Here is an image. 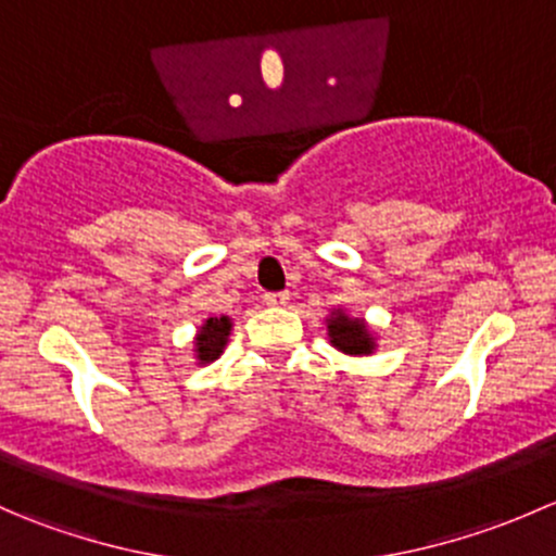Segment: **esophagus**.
I'll list each match as a JSON object with an SVG mask.
<instances>
[{"label":"esophagus","mask_w":556,"mask_h":556,"mask_svg":"<svg viewBox=\"0 0 556 556\" xmlns=\"http://www.w3.org/2000/svg\"><path fill=\"white\" fill-rule=\"evenodd\" d=\"M266 306H288L290 304V295L288 293H266L263 295Z\"/></svg>","instance_id":"34e87169"}]
</instances>
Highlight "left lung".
<instances>
[{
	"mask_svg": "<svg viewBox=\"0 0 556 556\" xmlns=\"http://www.w3.org/2000/svg\"><path fill=\"white\" fill-rule=\"evenodd\" d=\"M330 346L352 357H368L379 350L377 330L368 325L366 317H352L346 309H333L325 317Z\"/></svg>",
	"mask_w": 556,
	"mask_h": 556,
	"instance_id": "1",
	"label": "left lung"
}]
</instances>
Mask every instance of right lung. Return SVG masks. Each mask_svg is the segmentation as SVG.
I'll return each mask as SVG.
<instances>
[{
	"instance_id": "obj_1",
	"label": "right lung",
	"mask_w": 556,
	"mask_h": 556,
	"mask_svg": "<svg viewBox=\"0 0 556 556\" xmlns=\"http://www.w3.org/2000/svg\"><path fill=\"white\" fill-rule=\"evenodd\" d=\"M231 330H233V319L228 317V314H220V317H206L193 336L195 366H210V363H215L217 357L226 352L228 339H231Z\"/></svg>"
}]
</instances>
